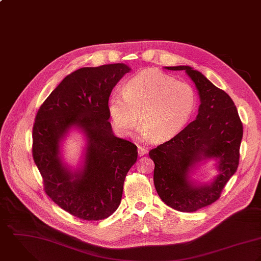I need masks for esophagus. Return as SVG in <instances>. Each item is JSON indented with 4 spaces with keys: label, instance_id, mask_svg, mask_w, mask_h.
Returning a JSON list of instances; mask_svg holds the SVG:
<instances>
[{
    "label": "esophagus",
    "instance_id": "esophagus-1",
    "mask_svg": "<svg viewBox=\"0 0 261 261\" xmlns=\"http://www.w3.org/2000/svg\"><path fill=\"white\" fill-rule=\"evenodd\" d=\"M147 153V149L143 146H138V155L139 156H143L144 154Z\"/></svg>",
    "mask_w": 261,
    "mask_h": 261
}]
</instances>
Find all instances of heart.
<instances>
[{"label": "heart", "mask_w": 261, "mask_h": 261, "mask_svg": "<svg viewBox=\"0 0 261 261\" xmlns=\"http://www.w3.org/2000/svg\"><path fill=\"white\" fill-rule=\"evenodd\" d=\"M196 106L197 94L192 85L161 70L146 69L126 82L123 94L110 97L108 112L120 134L131 133L139 114L141 137L164 141L187 126Z\"/></svg>", "instance_id": "heart-1"}]
</instances>
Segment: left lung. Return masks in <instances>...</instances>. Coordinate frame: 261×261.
I'll return each mask as SVG.
<instances>
[{
  "instance_id": "obj_1",
  "label": "left lung",
  "mask_w": 261,
  "mask_h": 261,
  "mask_svg": "<svg viewBox=\"0 0 261 261\" xmlns=\"http://www.w3.org/2000/svg\"><path fill=\"white\" fill-rule=\"evenodd\" d=\"M164 68L185 70L196 85L201 105L195 121L149 151L155 164L154 186L168 207L179 212H196L216 202L236 172L243 126L229 95L202 72L188 65ZM208 160L215 161L218 174L208 183H199L191 176Z\"/></svg>"
}]
</instances>
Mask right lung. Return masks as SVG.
I'll use <instances>...</instances> for the list:
<instances>
[{
  "mask_svg": "<svg viewBox=\"0 0 261 261\" xmlns=\"http://www.w3.org/2000/svg\"><path fill=\"white\" fill-rule=\"evenodd\" d=\"M131 70L125 63L82 67L68 74L39 108L33 126V158L53 202L87 221L103 220L119 207L137 146L116 137L108 121L109 97ZM72 128L86 145L81 165L63 161L62 141Z\"/></svg>",
  "mask_w": 261,
  "mask_h": 261,
  "instance_id": "1",
  "label": "right lung"
}]
</instances>
